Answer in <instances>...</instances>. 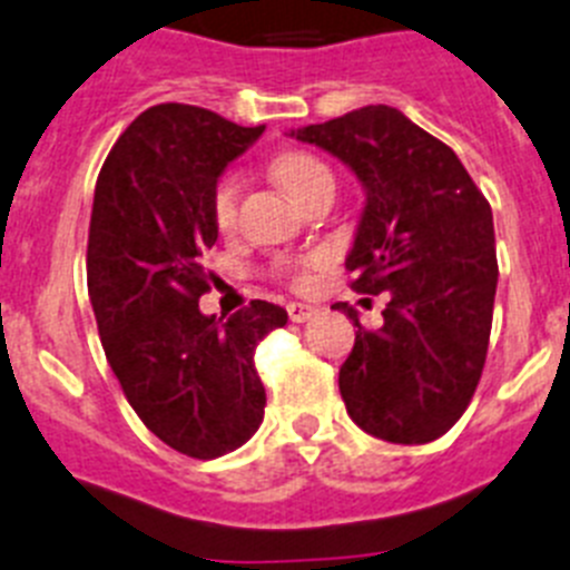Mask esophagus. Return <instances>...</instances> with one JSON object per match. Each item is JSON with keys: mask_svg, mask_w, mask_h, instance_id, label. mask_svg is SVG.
Here are the masks:
<instances>
[{"mask_svg": "<svg viewBox=\"0 0 570 570\" xmlns=\"http://www.w3.org/2000/svg\"><path fill=\"white\" fill-rule=\"evenodd\" d=\"M286 313H289L292 324H304V321L313 318L318 309H315L313 304H289V306H286Z\"/></svg>", "mask_w": 570, "mask_h": 570, "instance_id": "obj_1", "label": "esophagus"}]
</instances>
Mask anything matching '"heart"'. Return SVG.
Returning a JSON list of instances; mask_svg holds the SVG:
<instances>
[{
    "instance_id": "heart-1",
    "label": "heart",
    "mask_w": 570,
    "mask_h": 570,
    "mask_svg": "<svg viewBox=\"0 0 570 570\" xmlns=\"http://www.w3.org/2000/svg\"><path fill=\"white\" fill-rule=\"evenodd\" d=\"M272 175L275 180L284 186V191L289 197H295L298 203H304L306 197L313 195L315 189L333 183L330 168L318 160L315 155H306V151H286L278 160L272 163ZM237 177L226 175L220 177V183L212 191V217L220 229H232L237 217ZM298 281H304V275H298Z\"/></svg>"
}]
</instances>
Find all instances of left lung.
Masks as SVG:
<instances>
[{"label":"left lung","mask_w":570,"mask_h":570,"mask_svg":"<svg viewBox=\"0 0 570 570\" xmlns=\"http://www.w3.org/2000/svg\"><path fill=\"white\" fill-rule=\"evenodd\" d=\"M364 186L346 269L353 289L387 295L384 324L364 330L341 364L346 413L364 433L424 444L462 419L482 379L497 295L491 203L456 151L399 108L364 106L292 131Z\"/></svg>","instance_id":"8db88e82"}]
</instances>
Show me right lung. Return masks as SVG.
I'll list each match as a JSON object with an SVG mask.
<instances>
[{"instance_id":"obj_1","label":"right lung","mask_w":570,"mask_h":570,"mask_svg":"<svg viewBox=\"0 0 570 570\" xmlns=\"http://www.w3.org/2000/svg\"><path fill=\"white\" fill-rule=\"evenodd\" d=\"M264 135L209 108L163 102L108 151L88 229V295L102 350L128 404L151 433L191 459H217L264 422L255 350L286 309L252 301L229 318L197 301L215 281L212 191Z\"/></svg>"}]
</instances>
